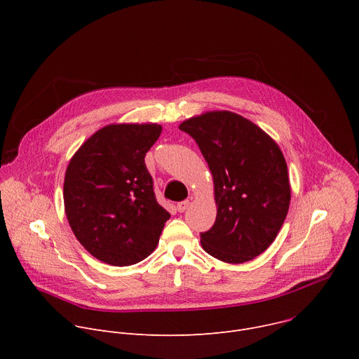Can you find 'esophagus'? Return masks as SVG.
<instances>
[{
    "label": "esophagus",
    "instance_id": "1",
    "mask_svg": "<svg viewBox=\"0 0 359 359\" xmlns=\"http://www.w3.org/2000/svg\"><path fill=\"white\" fill-rule=\"evenodd\" d=\"M189 204H190V201L189 200H183V201H179L177 203V212H180V213H183L187 208H189Z\"/></svg>",
    "mask_w": 359,
    "mask_h": 359
}]
</instances>
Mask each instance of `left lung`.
<instances>
[{
  "mask_svg": "<svg viewBox=\"0 0 359 359\" xmlns=\"http://www.w3.org/2000/svg\"><path fill=\"white\" fill-rule=\"evenodd\" d=\"M206 159L215 182L217 216L200 233L203 250L215 259L240 264L266 251L290 208L287 163L278 144L257 125L215 111L180 123Z\"/></svg>",
  "mask_w": 359,
  "mask_h": 359,
  "instance_id": "8db88e82",
  "label": "left lung"
}]
</instances>
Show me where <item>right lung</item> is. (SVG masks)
<instances>
[{"label":"right lung","mask_w":359,"mask_h":359,"mask_svg":"<svg viewBox=\"0 0 359 359\" xmlns=\"http://www.w3.org/2000/svg\"><path fill=\"white\" fill-rule=\"evenodd\" d=\"M162 133L156 123L108 125L72 156L64 203L78 241L95 259L125 267L156 248L170 215L156 200L144 155Z\"/></svg>","instance_id":"add662e5"}]
</instances>
